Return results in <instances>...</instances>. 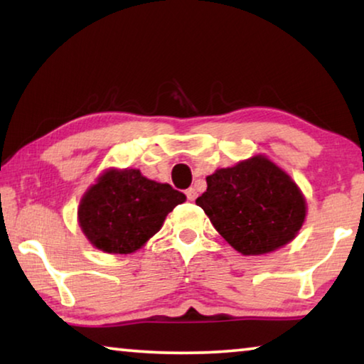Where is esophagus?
Instances as JSON below:
<instances>
[{
    "label": "esophagus",
    "mask_w": 364,
    "mask_h": 364,
    "mask_svg": "<svg viewBox=\"0 0 364 364\" xmlns=\"http://www.w3.org/2000/svg\"><path fill=\"white\" fill-rule=\"evenodd\" d=\"M186 197H188V200L193 202V200L196 199V197H197L196 189H194V188H188V189H186Z\"/></svg>",
    "instance_id": "obj_1"
}]
</instances>
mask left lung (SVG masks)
I'll return each mask as SVG.
<instances>
[{
  "instance_id": "left-lung-1",
  "label": "left lung",
  "mask_w": 364,
  "mask_h": 364,
  "mask_svg": "<svg viewBox=\"0 0 364 364\" xmlns=\"http://www.w3.org/2000/svg\"><path fill=\"white\" fill-rule=\"evenodd\" d=\"M196 204L244 255L267 254L291 242L306 212L297 184L263 156L207 176V191Z\"/></svg>"
}]
</instances>
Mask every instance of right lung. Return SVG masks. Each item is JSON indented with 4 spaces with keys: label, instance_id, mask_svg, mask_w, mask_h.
<instances>
[{
    "label": "right lung",
    "instance_id": "add662e5",
    "mask_svg": "<svg viewBox=\"0 0 364 364\" xmlns=\"http://www.w3.org/2000/svg\"><path fill=\"white\" fill-rule=\"evenodd\" d=\"M186 196L170 184L147 180L139 170H109L83 196L80 226L107 254H130L156 234Z\"/></svg>",
    "mask_w": 364,
    "mask_h": 364
}]
</instances>
